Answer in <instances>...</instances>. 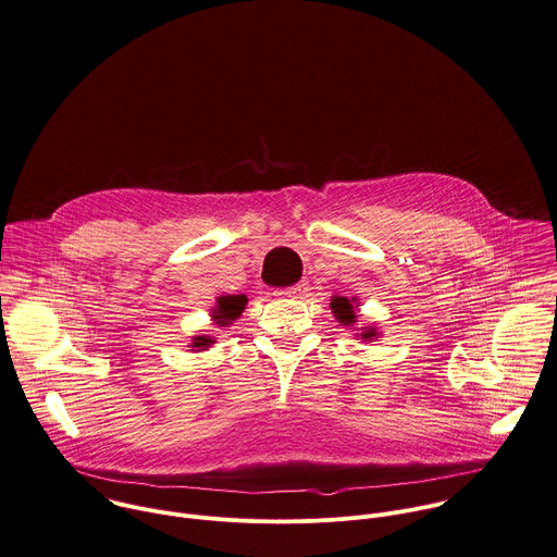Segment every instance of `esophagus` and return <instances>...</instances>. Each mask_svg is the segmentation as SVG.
Listing matches in <instances>:
<instances>
[{
	"label": "esophagus",
	"mask_w": 557,
	"mask_h": 557,
	"mask_svg": "<svg viewBox=\"0 0 557 557\" xmlns=\"http://www.w3.org/2000/svg\"><path fill=\"white\" fill-rule=\"evenodd\" d=\"M306 293H308V284H306V282H299V284H295V286H290V288L277 290L275 295H277V297H286V299H301Z\"/></svg>",
	"instance_id": "1"
}]
</instances>
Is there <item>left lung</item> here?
<instances>
[{"instance_id": "8db88e82", "label": "left lung", "mask_w": 557, "mask_h": 557, "mask_svg": "<svg viewBox=\"0 0 557 557\" xmlns=\"http://www.w3.org/2000/svg\"><path fill=\"white\" fill-rule=\"evenodd\" d=\"M357 299H346V297H334L332 299V310H334V317L337 319L339 325H346V327H352L357 323V314H355V304ZM379 335L376 327H361V339H374Z\"/></svg>"}]
</instances>
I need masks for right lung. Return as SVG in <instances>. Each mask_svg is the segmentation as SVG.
Wrapping results in <instances>:
<instances>
[{
  "mask_svg": "<svg viewBox=\"0 0 557 557\" xmlns=\"http://www.w3.org/2000/svg\"><path fill=\"white\" fill-rule=\"evenodd\" d=\"M245 304H247V297L245 295H223L218 297V308L213 310V321H218V325H230L232 321H236L243 310H245ZM213 344V337L211 335H196L191 339V348L194 350H207L209 346Z\"/></svg>",
  "mask_w": 557,
  "mask_h": 557,
  "instance_id": "1",
  "label": "right lung"
}]
</instances>
